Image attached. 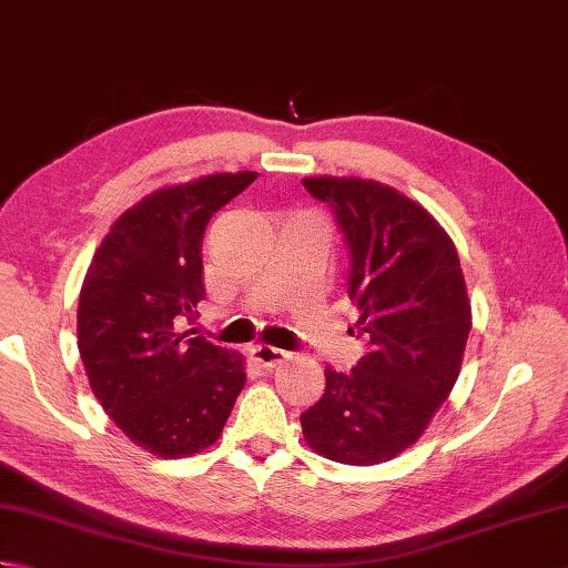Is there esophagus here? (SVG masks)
Segmentation results:
<instances>
[{
  "instance_id": "obj_1",
  "label": "esophagus",
  "mask_w": 568,
  "mask_h": 568,
  "mask_svg": "<svg viewBox=\"0 0 568 568\" xmlns=\"http://www.w3.org/2000/svg\"><path fill=\"white\" fill-rule=\"evenodd\" d=\"M251 358L256 361V364L263 366V368H273V366L281 364V361H285L287 354L283 352V348H275V346H268V344H258V346L251 348Z\"/></svg>"
}]
</instances>
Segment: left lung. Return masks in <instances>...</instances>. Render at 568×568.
<instances>
[{"instance_id":"1","label":"left lung","mask_w":568,"mask_h":568,"mask_svg":"<svg viewBox=\"0 0 568 568\" xmlns=\"http://www.w3.org/2000/svg\"><path fill=\"white\" fill-rule=\"evenodd\" d=\"M339 220L368 354L300 415L305 442L332 462L373 466L409 449L449 397L470 332V300L444 226L403 192L364 178H305Z\"/></svg>"}]
</instances>
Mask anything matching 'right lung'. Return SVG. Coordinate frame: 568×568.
Here are the masks:
<instances>
[{"mask_svg":"<svg viewBox=\"0 0 568 568\" xmlns=\"http://www.w3.org/2000/svg\"><path fill=\"white\" fill-rule=\"evenodd\" d=\"M258 173H216L153 190L94 251L78 303V348L114 425L161 458L207 449L244 390V356L180 332L204 297L202 236Z\"/></svg>","mask_w":568,"mask_h":568,"instance_id":"1","label":"right lung"}]
</instances>
